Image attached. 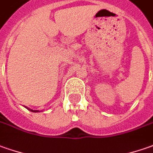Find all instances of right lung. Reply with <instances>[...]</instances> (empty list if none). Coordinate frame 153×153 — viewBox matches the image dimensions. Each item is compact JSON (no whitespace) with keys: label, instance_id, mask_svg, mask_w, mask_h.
Returning a JSON list of instances; mask_svg holds the SVG:
<instances>
[{"label":"right lung","instance_id":"add662e5","mask_svg":"<svg viewBox=\"0 0 153 153\" xmlns=\"http://www.w3.org/2000/svg\"><path fill=\"white\" fill-rule=\"evenodd\" d=\"M28 111H32V112H38V111H33V110H32V109H30V108H27V107H26Z\"/></svg>","mask_w":153,"mask_h":153}]
</instances>
